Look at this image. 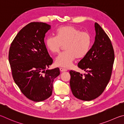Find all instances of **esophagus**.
Masks as SVG:
<instances>
[{
	"label": "esophagus",
	"mask_w": 124,
	"mask_h": 124,
	"mask_svg": "<svg viewBox=\"0 0 124 124\" xmlns=\"http://www.w3.org/2000/svg\"><path fill=\"white\" fill-rule=\"evenodd\" d=\"M60 71H61V72H65V71H67V70L65 69L60 68Z\"/></svg>",
	"instance_id": "1"
}]
</instances>
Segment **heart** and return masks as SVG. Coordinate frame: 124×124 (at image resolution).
<instances>
[{
	"label": "heart",
	"instance_id": "heart-1",
	"mask_svg": "<svg viewBox=\"0 0 124 124\" xmlns=\"http://www.w3.org/2000/svg\"><path fill=\"white\" fill-rule=\"evenodd\" d=\"M55 33L56 36L47 37L45 45L53 54L58 53L65 46L66 51L55 59L56 66L70 68L76 58H83L89 52L92 38L89 32L81 31L79 28L72 25H64L59 27Z\"/></svg>",
	"mask_w": 124,
	"mask_h": 124
}]
</instances>
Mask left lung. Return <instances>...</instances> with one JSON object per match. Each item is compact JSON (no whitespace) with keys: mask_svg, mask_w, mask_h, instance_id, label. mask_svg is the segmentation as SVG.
Returning a JSON list of instances; mask_svg holds the SVG:
<instances>
[{"mask_svg":"<svg viewBox=\"0 0 124 124\" xmlns=\"http://www.w3.org/2000/svg\"><path fill=\"white\" fill-rule=\"evenodd\" d=\"M95 42L87 55L78 64L84 75L71 70L70 84L73 95L83 101H91L102 94L112 75L114 52L111 41L97 23H95Z\"/></svg>","mask_w":124,"mask_h":124,"instance_id":"1","label":"left lung"}]
</instances>
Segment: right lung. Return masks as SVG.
I'll use <instances>...</instances> for the list:
<instances>
[{
	"label": "right lung",
	"instance_id": "obj_1",
	"mask_svg": "<svg viewBox=\"0 0 124 124\" xmlns=\"http://www.w3.org/2000/svg\"><path fill=\"white\" fill-rule=\"evenodd\" d=\"M51 26L31 22L23 27L11 44L8 60L13 79L21 92L30 100L44 101L51 96L58 68L47 70L53 63L44 42Z\"/></svg>",
	"mask_w": 124,
	"mask_h": 124
}]
</instances>
